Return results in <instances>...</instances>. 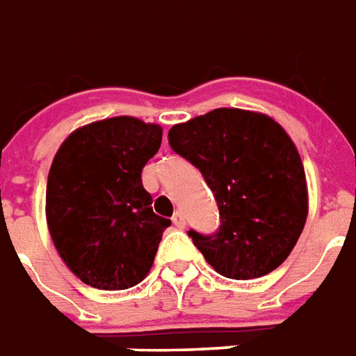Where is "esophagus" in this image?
I'll return each instance as SVG.
<instances>
[{"label":"esophagus","mask_w":356,"mask_h":356,"mask_svg":"<svg viewBox=\"0 0 356 356\" xmlns=\"http://www.w3.org/2000/svg\"><path fill=\"white\" fill-rule=\"evenodd\" d=\"M172 224L176 226V228H184V226H186V218H184V214L182 213H174Z\"/></svg>","instance_id":"1"}]
</instances>
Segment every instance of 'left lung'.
I'll return each instance as SVG.
<instances>
[{
	"mask_svg": "<svg viewBox=\"0 0 356 356\" xmlns=\"http://www.w3.org/2000/svg\"><path fill=\"white\" fill-rule=\"evenodd\" d=\"M168 143L203 174L220 228L188 232L218 274L266 276L286 261L309 214L305 168L286 130L263 113L214 109L174 124Z\"/></svg>",
	"mask_w": 356,
	"mask_h": 356,
	"instance_id": "1",
	"label": "left lung"
}]
</instances>
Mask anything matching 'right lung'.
Instances as JSON below:
<instances>
[{
  "label": "right lung",
  "instance_id": "add662e5",
  "mask_svg": "<svg viewBox=\"0 0 356 356\" xmlns=\"http://www.w3.org/2000/svg\"><path fill=\"white\" fill-rule=\"evenodd\" d=\"M161 140L159 124L113 117L74 130L55 153L47 228L65 264L88 286L128 289L151 270L170 220L153 213L142 170Z\"/></svg>",
  "mask_w": 356,
  "mask_h": 356
}]
</instances>
